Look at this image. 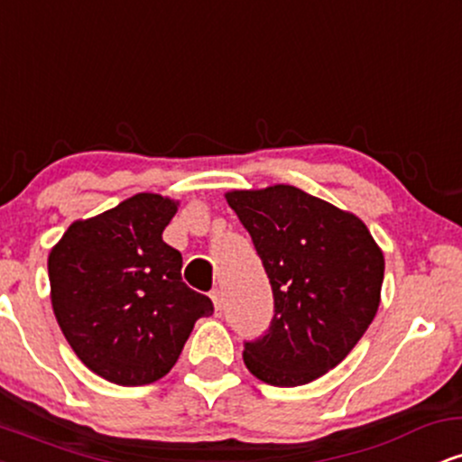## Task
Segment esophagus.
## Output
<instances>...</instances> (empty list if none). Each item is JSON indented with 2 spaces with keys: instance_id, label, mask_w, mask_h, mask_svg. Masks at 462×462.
<instances>
[{
  "instance_id": "1",
  "label": "esophagus",
  "mask_w": 462,
  "mask_h": 462,
  "mask_svg": "<svg viewBox=\"0 0 462 462\" xmlns=\"http://www.w3.org/2000/svg\"><path fill=\"white\" fill-rule=\"evenodd\" d=\"M210 300H213L217 315H221V310H224V293L219 289H213L210 291Z\"/></svg>"
}]
</instances>
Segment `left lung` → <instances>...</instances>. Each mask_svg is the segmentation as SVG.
Wrapping results in <instances>:
<instances>
[{"label":"left lung","instance_id":"left-lung-1","mask_svg":"<svg viewBox=\"0 0 462 462\" xmlns=\"http://www.w3.org/2000/svg\"><path fill=\"white\" fill-rule=\"evenodd\" d=\"M273 293L263 337L243 360L263 383L309 384L337 367L380 306L384 256L356 215L289 184L226 195Z\"/></svg>","mask_w":462,"mask_h":462}]
</instances>
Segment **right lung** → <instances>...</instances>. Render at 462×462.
<instances>
[{
	"mask_svg": "<svg viewBox=\"0 0 462 462\" xmlns=\"http://www.w3.org/2000/svg\"><path fill=\"white\" fill-rule=\"evenodd\" d=\"M173 199L136 193L69 226L51 249V306L88 369L121 386L162 378L213 301L182 282V254L162 241Z\"/></svg>",
	"mask_w": 462,
	"mask_h": 462,
	"instance_id": "add662e5",
	"label": "right lung"
}]
</instances>
